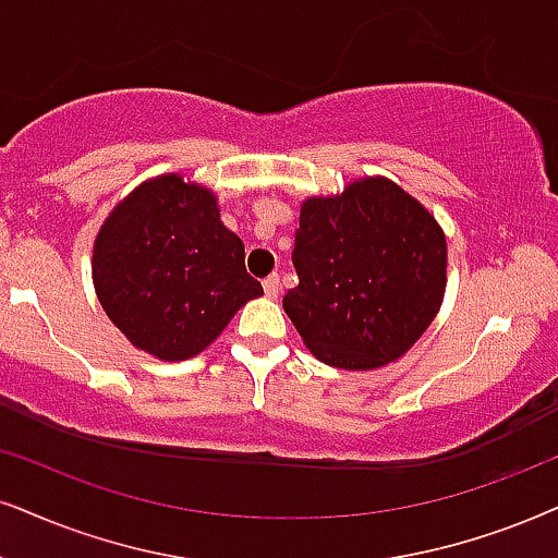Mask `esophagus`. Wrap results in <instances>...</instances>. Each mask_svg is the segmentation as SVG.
<instances>
[{
    "label": "esophagus",
    "instance_id": "obj_1",
    "mask_svg": "<svg viewBox=\"0 0 558 558\" xmlns=\"http://www.w3.org/2000/svg\"><path fill=\"white\" fill-rule=\"evenodd\" d=\"M263 288H265V293L270 295V299H278V293H280V275L278 272L267 275V278L263 280Z\"/></svg>",
    "mask_w": 558,
    "mask_h": 558
}]
</instances>
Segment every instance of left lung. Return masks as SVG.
Masks as SVG:
<instances>
[{
	"label": "left lung",
	"instance_id": "1",
	"mask_svg": "<svg viewBox=\"0 0 558 558\" xmlns=\"http://www.w3.org/2000/svg\"><path fill=\"white\" fill-rule=\"evenodd\" d=\"M299 286L283 308L308 350L371 371L412 348L446 291V236L422 203L384 178L308 197L295 229Z\"/></svg>",
	"mask_w": 558,
	"mask_h": 558
}]
</instances>
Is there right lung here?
Segmentation results:
<instances>
[{
    "instance_id": "1",
    "label": "right lung",
    "mask_w": 558,
    "mask_h": 558,
    "mask_svg": "<svg viewBox=\"0 0 558 558\" xmlns=\"http://www.w3.org/2000/svg\"><path fill=\"white\" fill-rule=\"evenodd\" d=\"M105 314L161 361H187L263 295L244 267V244L218 218L210 190L161 174L108 216L92 252Z\"/></svg>"
}]
</instances>
